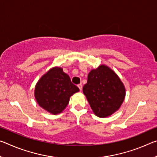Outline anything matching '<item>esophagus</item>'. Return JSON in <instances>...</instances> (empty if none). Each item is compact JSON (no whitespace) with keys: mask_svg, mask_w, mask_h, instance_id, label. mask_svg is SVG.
Listing matches in <instances>:
<instances>
[{"mask_svg":"<svg viewBox=\"0 0 157 157\" xmlns=\"http://www.w3.org/2000/svg\"><path fill=\"white\" fill-rule=\"evenodd\" d=\"M78 88L79 89V90H80V91H82V84H78Z\"/></svg>","mask_w":157,"mask_h":157,"instance_id":"34e87169","label":"esophagus"}]
</instances>
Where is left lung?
<instances>
[{"mask_svg": "<svg viewBox=\"0 0 157 157\" xmlns=\"http://www.w3.org/2000/svg\"><path fill=\"white\" fill-rule=\"evenodd\" d=\"M83 93L95 115L100 118H106L118 111L126 94L120 78L104 64L90 71Z\"/></svg>", "mask_w": 157, "mask_h": 157, "instance_id": "8db88e82", "label": "left lung"}]
</instances>
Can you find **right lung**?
<instances>
[{
    "mask_svg": "<svg viewBox=\"0 0 157 157\" xmlns=\"http://www.w3.org/2000/svg\"><path fill=\"white\" fill-rule=\"evenodd\" d=\"M79 88L71 81L62 68H51L41 76L34 88L36 102L44 110L53 115L62 113L67 107L71 96Z\"/></svg>",
    "mask_w": 157,
    "mask_h": 157,
    "instance_id": "right-lung-1",
    "label": "right lung"
}]
</instances>
